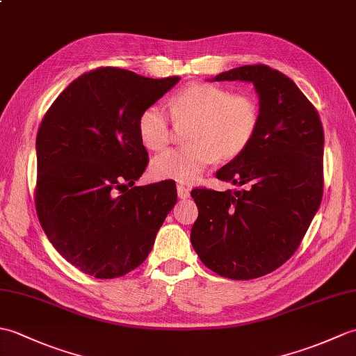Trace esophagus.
Masks as SVG:
<instances>
[{
    "label": "esophagus",
    "instance_id": "1",
    "mask_svg": "<svg viewBox=\"0 0 356 356\" xmlns=\"http://www.w3.org/2000/svg\"><path fill=\"white\" fill-rule=\"evenodd\" d=\"M177 195L179 199H188L190 197V190L185 185H177Z\"/></svg>",
    "mask_w": 356,
    "mask_h": 356
}]
</instances>
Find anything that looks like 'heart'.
<instances>
[{
	"label": "heart",
	"mask_w": 356,
	"mask_h": 356,
	"mask_svg": "<svg viewBox=\"0 0 356 356\" xmlns=\"http://www.w3.org/2000/svg\"><path fill=\"white\" fill-rule=\"evenodd\" d=\"M171 116L177 125L190 124L188 145L168 149L151 161L156 179L191 184L217 161H232L251 145L260 127V105L252 95L236 93L209 82H191L180 88L170 101ZM142 145L163 149L170 143L171 130L166 113L149 105L138 119Z\"/></svg>",
	"instance_id": "obj_1"
}]
</instances>
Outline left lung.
I'll return each mask as SVG.
<instances>
[{
  "label": "left lung",
  "mask_w": 356,
  "mask_h": 356,
  "mask_svg": "<svg viewBox=\"0 0 356 356\" xmlns=\"http://www.w3.org/2000/svg\"><path fill=\"white\" fill-rule=\"evenodd\" d=\"M214 81L252 82L260 127L245 153L216 174L241 190L191 191L199 208L191 243L216 274L259 278L291 259L320 208L323 125L295 82L268 65L237 67Z\"/></svg>",
  "instance_id": "8db88e82"
}]
</instances>
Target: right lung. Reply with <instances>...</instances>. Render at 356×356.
I'll list each match as a JSON object with an SVG mask.
<instances>
[{
  "label": "right lung",
  "instance_id": "obj_1",
  "mask_svg": "<svg viewBox=\"0 0 356 356\" xmlns=\"http://www.w3.org/2000/svg\"><path fill=\"white\" fill-rule=\"evenodd\" d=\"M179 79L101 67L74 79L45 113L36 213L50 243L84 274L116 278L138 268L176 205L172 180L133 185L148 163L139 115Z\"/></svg>",
  "mask_w": 356,
  "mask_h": 356
}]
</instances>
